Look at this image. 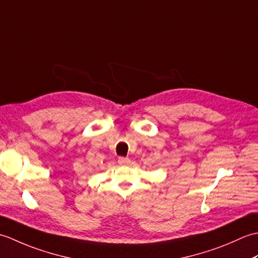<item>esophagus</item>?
<instances>
[{"mask_svg": "<svg viewBox=\"0 0 258 258\" xmlns=\"http://www.w3.org/2000/svg\"><path fill=\"white\" fill-rule=\"evenodd\" d=\"M117 162H118L119 165H128V164L131 163L130 158H127V157H118Z\"/></svg>", "mask_w": 258, "mask_h": 258, "instance_id": "obj_1", "label": "esophagus"}]
</instances>
